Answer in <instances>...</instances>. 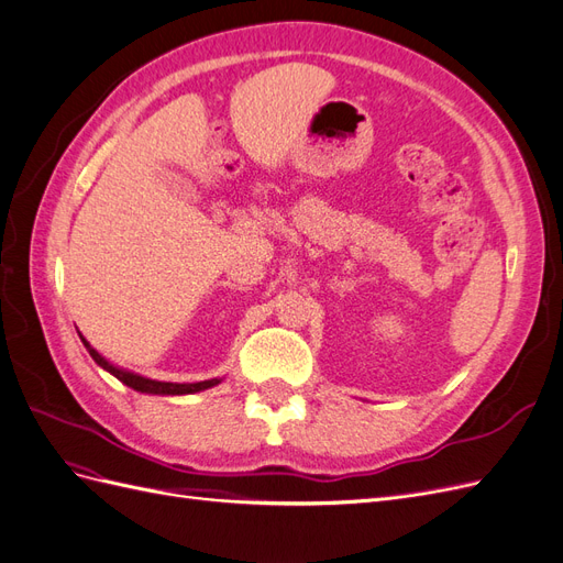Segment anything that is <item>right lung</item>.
<instances>
[{
	"label": "right lung",
	"instance_id": "right-lung-1",
	"mask_svg": "<svg viewBox=\"0 0 563 563\" xmlns=\"http://www.w3.org/2000/svg\"><path fill=\"white\" fill-rule=\"evenodd\" d=\"M79 338H81V333H79ZM81 343H84V347L89 350V354L93 356V362L100 366V368H106L108 373H112V376L117 378V380H122L124 385H129L131 389H135V391H145V395H192V391H201V389H209V387H213V385H218L220 380L218 378H211V380H201V383H162V380H150V378H143V376H139V373H131V371H124V368H117L114 364H110L106 356H100L87 340L81 338Z\"/></svg>",
	"mask_w": 563,
	"mask_h": 563
}]
</instances>
